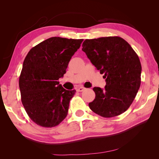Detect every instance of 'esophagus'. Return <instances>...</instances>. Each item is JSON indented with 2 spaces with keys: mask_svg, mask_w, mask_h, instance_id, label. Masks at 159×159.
<instances>
[{
  "mask_svg": "<svg viewBox=\"0 0 159 159\" xmlns=\"http://www.w3.org/2000/svg\"><path fill=\"white\" fill-rule=\"evenodd\" d=\"M84 89H85L84 88H83V87H80V88H77L76 91H78V92H81V91H83Z\"/></svg>",
  "mask_w": 159,
  "mask_h": 159,
  "instance_id": "34e87169",
  "label": "esophagus"
}]
</instances>
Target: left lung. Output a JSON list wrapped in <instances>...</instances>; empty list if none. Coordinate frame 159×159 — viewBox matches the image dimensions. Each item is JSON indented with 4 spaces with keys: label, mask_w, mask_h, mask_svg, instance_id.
Returning a JSON list of instances; mask_svg holds the SVG:
<instances>
[{
    "label": "left lung",
    "mask_w": 159,
    "mask_h": 159,
    "mask_svg": "<svg viewBox=\"0 0 159 159\" xmlns=\"http://www.w3.org/2000/svg\"><path fill=\"white\" fill-rule=\"evenodd\" d=\"M82 50L104 74L105 89L95 87V98L89 107L100 116H117L128 109L141 85V64L129 43L119 36L85 40Z\"/></svg>",
    "instance_id": "obj_1"
}]
</instances>
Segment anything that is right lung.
Segmentation results:
<instances>
[{"label":"right lung","instance_id":"right-lung-1","mask_svg":"<svg viewBox=\"0 0 159 159\" xmlns=\"http://www.w3.org/2000/svg\"><path fill=\"white\" fill-rule=\"evenodd\" d=\"M83 39L52 37L33 47L19 77L21 101L32 121L44 127L59 125L68 115L75 90H66L58 80L66 73Z\"/></svg>","mask_w":159,"mask_h":159}]
</instances>
